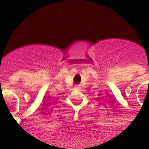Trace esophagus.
<instances>
[{"instance_id": "obj_1", "label": "esophagus", "mask_w": 149, "mask_h": 149, "mask_svg": "<svg viewBox=\"0 0 149 149\" xmlns=\"http://www.w3.org/2000/svg\"><path fill=\"white\" fill-rule=\"evenodd\" d=\"M79 89H80V87H79V86H76V87H75V90H79Z\"/></svg>"}]
</instances>
